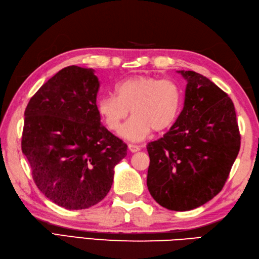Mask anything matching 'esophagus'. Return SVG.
Instances as JSON below:
<instances>
[{"instance_id":"obj_1","label":"esophagus","mask_w":259,"mask_h":259,"mask_svg":"<svg viewBox=\"0 0 259 259\" xmlns=\"http://www.w3.org/2000/svg\"><path fill=\"white\" fill-rule=\"evenodd\" d=\"M128 149L131 151V153H137V151L140 150V147L137 146V145L130 144V145H128Z\"/></svg>"}]
</instances>
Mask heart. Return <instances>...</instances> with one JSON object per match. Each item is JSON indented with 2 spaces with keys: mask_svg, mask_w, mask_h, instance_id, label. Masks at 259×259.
Masks as SVG:
<instances>
[{
  "mask_svg": "<svg viewBox=\"0 0 259 259\" xmlns=\"http://www.w3.org/2000/svg\"><path fill=\"white\" fill-rule=\"evenodd\" d=\"M183 108V92L170 79L135 75L115 85L114 95L98 100L96 109L108 129L119 133L123 121L132 110L133 118L120 131L131 141H140L151 130L163 134L179 119Z\"/></svg>",
  "mask_w": 259,
  "mask_h": 259,
  "instance_id": "1",
  "label": "heart"
}]
</instances>
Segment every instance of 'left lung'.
<instances>
[{
  "instance_id": "8db88e82",
  "label": "left lung",
  "mask_w": 259,
  "mask_h": 259,
  "mask_svg": "<svg viewBox=\"0 0 259 259\" xmlns=\"http://www.w3.org/2000/svg\"><path fill=\"white\" fill-rule=\"evenodd\" d=\"M186 79L184 108L163 138L147 145V186L157 203L189 211L219 193L240 149L234 103L209 78L179 70Z\"/></svg>"
}]
</instances>
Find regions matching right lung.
I'll return each mask as SVG.
<instances>
[{"mask_svg": "<svg viewBox=\"0 0 259 259\" xmlns=\"http://www.w3.org/2000/svg\"><path fill=\"white\" fill-rule=\"evenodd\" d=\"M94 69L68 66L38 90L24 111L21 148L35 185L59 206L102 201L126 145L101 124Z\"/></svg>", "mask_w": 259, "mask_h": 259, "instance_id": "right-lung-1", "label": "right lung"}]
</instances>
